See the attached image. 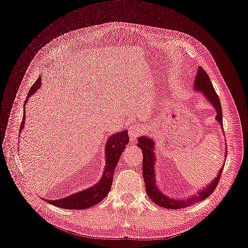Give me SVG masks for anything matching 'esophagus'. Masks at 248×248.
<instances>
[{
  "label": "esophagus",
  "instance_id": "obj_1",
  "mask_svg": "<svg viewBox=\"0 0 248 248\" xmlns=\"http://www.w3.org/2000/svg\"><path fill=\"white\" fill-rule=\"evenodd\" d=\"M142 132V128L140 127V125L138 124H132L128 127V134L130 137V141L132 143H134L136 141V139L140 136Z\"/></svg>",
  "mask_w": 248,
  "mask_h": 248
}]
</instances>
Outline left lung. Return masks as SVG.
I'll return each mask as SVG.
<instances>
[{
    "instance_id": "obj_1",
    "label": "left lung",
    "mask_w": 248,
    "mask_h": 248,
    "mask_svg": "<svg viewBox=\"0 0 248 248\" xmlns=\"http://www.w3.org/2000/svg\"><path fill=\"white\" fill-rule=\"evenodd\" d=\"M195 90L199 91L205 95V97L211 102L212 106L215 108L217 115H216V120L217 122L221 124L223 127V117H222V108H221V103L219 100V97L211 84L210 78L206 72L202 68L199 67L198 69V75L195 79V84H194ZM137 146L142 150L143 153V178L145 181V187H146V192L148 197L157 205L164 207V208H169V209H180L184 207L191 206L199 202L203 201L204 199L208 198L214 191L215 188L217 187L221 174L223 172V167L220 169L218 171V174L216 178L208 184L205 188H203L202 191H199L198 194L190 196L187 199H172L170 198L166 195H163L162 192H160L157 188L156 182H155V168L154 164L155 161V142L152 140V138H148L146 136H141L138 138V143ZM227 156V151L225 153V157Z\"/></svg>"
}]
</instances>
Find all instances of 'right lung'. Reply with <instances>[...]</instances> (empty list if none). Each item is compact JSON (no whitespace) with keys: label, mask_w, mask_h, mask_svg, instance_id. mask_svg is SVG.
I'll use <instances>...</instances> for the list:
<instances>
[{"label":"right lung","mask_w":248,"mask_h":248,"mask_svg":"<svg viewBox=\"0 0 248 248\" xmlns=\"http://www.w3.org/2000/svg\"><path fill=\"white\" fill-rule=\"evenodd\" d=\"M41 81H42V78L39 77V78L35 81V84L31 87L28 93L27 98L24 102V105L28 102L29 97L33 95L40 89ZM24 121H25V108L23 112V119L20 124L19 132H21V130L24 127V124H25ZM128 142H129V138H128L127 130L118 132L109 137L105 146V155H106L105 169L103 170L102 177L98 181V183H96L95 185H93L89 189L78 192L64 199L52 200V201L46 200V202L57 207H61L65 209H78V210L90 208L97 204L98 202H100L108 195L109 191L111 190L114 171L117 167V163L120 159L121 155L123 154V151L125 148V145Z\"/></svg>","instance_id":"add662e5"}]
</instances>
